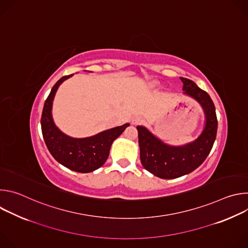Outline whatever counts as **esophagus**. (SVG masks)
<instances>
[{
  "label": "esophagus",
  "instance_id": "obj_1",
  "mask_svg": "<svg viewBox=\"0 0 248 248\" xmlns=\"http://www.w3.org/2000/svg\"><path fill=\"white\" fill-rule=\"evenodd\" d=\"M143 122H144V119L141 116H135L131 120L132 124H142Z\"/></svg>",
  "mask_w": 248,
  "mask_h": 248
}]
</instances>
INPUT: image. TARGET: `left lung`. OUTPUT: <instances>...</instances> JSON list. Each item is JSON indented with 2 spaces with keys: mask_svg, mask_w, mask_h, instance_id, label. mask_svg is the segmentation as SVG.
Segmentation results:
<instances>
[{
  "mask_svg": "<svg viewBox=\"0 0 248 248\" xmlns=\"http://www.w3.org/2000/svg\"><path fill=\"white\" fill-rule=\"evenodd\" d=\"M181 80L185 94L196 99L204 109L206 124L201 135L191 143L173 147L163 143L145 127H136L141 164L145 170L165 180L180 178L197 169L209 155L217 135L218 120L211 97L192 80L185 78H181Z\"/></svg>",
  "mask_w": 248,
  "mask_h": 248,
  "instance_id": "left-lung-1",
  "label": "left lung"
}]
</instances>
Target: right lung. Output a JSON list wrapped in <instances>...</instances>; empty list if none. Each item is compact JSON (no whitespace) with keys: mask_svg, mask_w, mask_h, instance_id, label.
<instances>
[{"mask_svg":"<svg viewBox=\"0 0 248 248\" xmlns=\"http://www.w3.org/2000/svg\"><path fill=\"white\" fill-rule=\"evenodd\" d=\"M70 77L73 75L64 76L59 79L45 101L41 116L42 134L49 152L60 164L78 172H90L104 165L109 157L113 141L129 124L87 138H72L61 132L52 119V103L60 84Z\"/></svg>","mask_w":248,"mask_h":248,"instance_id":"obj_1","label":"right lung"}]
</instances>
